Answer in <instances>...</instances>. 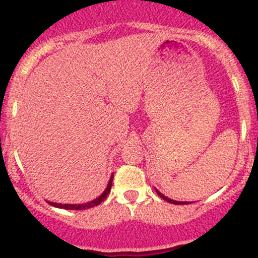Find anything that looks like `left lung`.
<instances>
[{
  "instance_id": "obj_1",
  "label": "left lung",
  "mask_w": 258,
  "mask_h": 258,
  "mask_svg": "<svg viewBox=\"0 0 258 258\" xmlns=\"http://www.w3.org/2000/svg\"><path fill=\"white\" fill-rule=\"evenodd\" d=\"M156 192H157V195H158V196L161 197V199H163V200H165V201L170 202V204H173V205H186V204H187V202H178V201H173V200H171V199H168V197H166L165 195H162V194H161L160 191H157V189H156Z\"/></svg>"
}]
</instances>
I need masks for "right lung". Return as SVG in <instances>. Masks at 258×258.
I'll return each instance as SVG.
<instances>
[{
	"mask_svg": "<svg viewBox=\"0 0 258 258\" xmlns=\"http://www.w3.org/2000/svg\"><path fill=\"white\" fill-rule=\"evenodd\" d=\"M112 181H113V175L111 176L110 181H108V184L107 187H106L105 191L102 192V195H100V196L97 197V199L92 200V201L90 202H86V204H80V205H74V204H56V202H49L47 201L51 206L53 207H57V209H63V210H86V209H91V207H95V206H98V205L101 204L102 201H105V199L107 197V195L110 194L111 191V186H112Z\"/></svg>",
	"mask_w": 258,
	"mask_h": 258,
	"instance_id": "right-lung-1",
	"label": "right lung"
}]
</instances>
